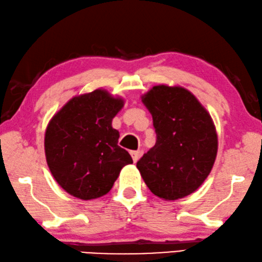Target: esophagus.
<instances>
[{
    "label": "esophagus",
    "instance_id": "obj_1",
    "mask_svg": "<svg viewBox=\"0 0 262 262\" xmlns=\"http://www.w3.org/2000/svg\"><path fill=\"white\" fill-rule=\"evenodd\" d=\"M130 154H132L133 161H134V163H136V161L139 160V158H140V154H141V152H140L139 149H138V150H132Z\"/></svg>",
    "mask_w": 262,
    "mask_h": 262
}]
</instances>
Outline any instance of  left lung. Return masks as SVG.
<instances>
[{
    "mask_svg": "<svg viewBox=\"0 0 262 262\" xmlns=\"http://www.w3.org/2000/svg\"><path fill=\"white\" fill-rule=\"evenodd\" d=\"M141 98L152 114L157 142L136 167L152 193L179 200L194 192L211 172L219 147L215 124L182 86H153Z\"/></svg>",
    "mask_w": 262,
    "mask_h": 262,
    "instance_id": "obj_1",
    "label": "left lung"
}]
</instances>
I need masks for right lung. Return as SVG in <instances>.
Wrapping results in <instances>:
<instances>
[{"label": "right lung", "mask_w": 262, "mask_h": 262, "mask_svg": "<svg viewBox=\"0 0 262 262\" xmlns=\"http://www.w3.org/2000/svg\"><path fill=\"white\" fill-rule=\"evenodd\" d=\"M124 101L106 90L76 96L52 117L45 133V154L56 182L66 192L90 201L108 193L121 169L133 164L117 145L112 121Z\"/></svg>", "instance_id": "obj_1"}]
</instances>
